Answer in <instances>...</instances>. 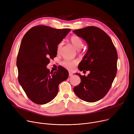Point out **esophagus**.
<instances>
[{
    "label": "esophagus",
    "mask_w": 134,
    "mask_h": 134,
    "mask_svg": "<svg viewBox=\"0 0 134 134\" xmlns=\"http://www.w3.org/2000/svg\"><path fill=\"white\" fill-rule=\"evenodd\" d=\"M73 75V74L72 73H71V72H69V76H72Z\"/></svg>",
    "instance_id": "esophagus-1"
}]
</instances>
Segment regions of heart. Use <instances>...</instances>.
<instances>
[{
	"mask_svg": "<svg viewBox=\"0 0 134 134\" xmlns=\"http://www.w3.org/2000/svg\"><path fill=\"white\" fill-rule=\"evenodd\" d=\"M70 41L73 46L77 49L79 50L83 46V43L82 39L76 35H73L70 38ZM62 46V42H60L57 46V51L59 52ZM77 61L76 60H65L62 62V66L67 69H72L74 66L77 65Z\"/></svg>",
	"mask_w": 134,
	"mask_h": 134,
	"instance_id": "b5f03b06",
	"label": "heart"
}]
</instances>
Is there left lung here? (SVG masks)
Returning <instances> with one entry per match:
<instances>
[{"label": "left lung", "instance_id": "left-lung-1", "mask_svg": "<svg viewBox=\"0 0 134 134\" xmlns=\"http://www.w3.org/2000/svg\"><path fill=\"white\" fill-rule=\"evenodd\" d=\"M73 32L88 44V51L78 68L90 71L87 76L75 74L81 82L73 90L80 99L94 102L107 94L114 81L117 73V51L109 35L97 27L88 26Z\"/></svg>", "mask_w": 134, "mask_h": 134}]
</instances>
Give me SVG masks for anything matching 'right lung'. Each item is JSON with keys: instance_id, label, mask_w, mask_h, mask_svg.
Instances as JSON below:
<instances>
[{"instance_id": "right-lung-1", "label": "right lung", "mask_w": 134, "mask_h": 134, "mask_svg": "<svg viewBox=\"0 0 134 134\" xmlns=\"http://www.w3.org/2000/svg\"><path fill=\"white\" fill-rule=\"evenodd\" d=\"M70 29H57L43 25L34 26L24 36L18 54V81L26 95L34 103L44 104L57 96L59 85L68 77V72L60 67L50 72L46 66L56 57L58 44Z\"/></svg>"}]
</instances>
